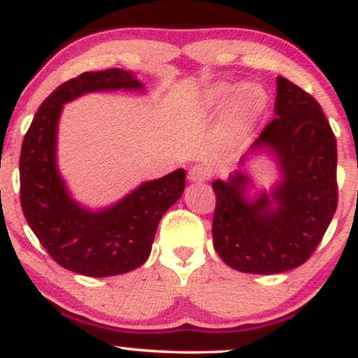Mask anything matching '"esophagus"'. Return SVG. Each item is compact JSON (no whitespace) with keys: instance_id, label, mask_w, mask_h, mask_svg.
<instances>
[{"instance_id":"1","label":"esophagus","mask_w":358,"mask_h":358,"mask_svg":"<svg viewBox=\"0 0 358 358\" xmlns=\"http://www.w3.org/2000/svg\"><path fill=\"white\" fill-rule=\"evenodd\" d=\"M208 176V170L202 165H195L190 168V171H188V180H190L192 183H202V182H207Z\"/></svg>"}]
</instances>
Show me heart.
<instances>
[{"mask_svg":"<svg viewBox=\"0 0 358 358\" xmlns=\"http://www.w3.org/2000/svg\"><path fill=\"white\" fill-rule=\"evenodd\" d=\"M200 104L207 110H220L227 106L229 121L239 127H248L266 113L269 94L261 84L236 85L231 82H215L205 89Z\"/></svg>","mask_w":358,"mask_h":358,"instance_id":"heart-1","label":"heart"}]
</instances>
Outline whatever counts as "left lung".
I'll use <instances>...</instances> for the list:
<instances>
[{
  "label": "left lung",
  "mask_w": 358,
  "mask_h": 358,
  "mask_svg": "<svg viewBox=\"0 0 358 358\" xmlns=\"http://www.w3.org/2000/svg\"><path fill=\"white\" fill-rule=\"evenodd\" d=\"M274 119L242 156V170L212 183L217 196L213 248L232 269L278 274L308 261L336 210V139L310 94L278 77ZM268 152L282 178L252 197L243 170L250 154Z\"/></svg>",
  "instance_id": "obj_1"
}]
</instances>
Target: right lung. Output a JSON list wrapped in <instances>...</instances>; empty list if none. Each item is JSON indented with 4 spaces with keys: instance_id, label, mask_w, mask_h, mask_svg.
<instances>
[{
    "instance_id": "1",
    "label": "right lung",
    "mask_w": 358,
    "mask_h": 358,
    "mask_svg": "<svg viewBox=\"0 0 358 358\" xmlns=\"http://www.w3.org/2000/svg\"><path fill=\"white\" fill-rule=\"evenodd\" d=\"M133 72H84L57 87L36 110L20 155V196L28 225L62 268L90 278L129 273L150 257L163 213L185 190L183 168L141 183L104 208L84 207L57 166V134L64 104L89 92L143 90Z\"/></svg>"
}]
</instances>
